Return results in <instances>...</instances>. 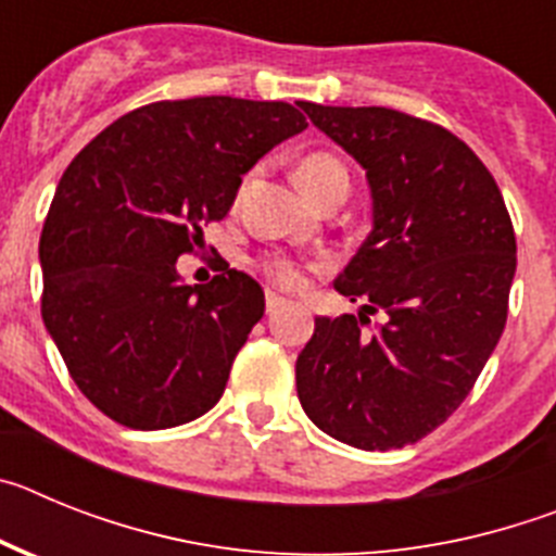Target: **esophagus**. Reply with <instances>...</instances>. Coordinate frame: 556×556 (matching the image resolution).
Returning <instances> with one entry per match:
<instances>
[{
  "label": "esophagus",
  "instance_id": "1",
  "mask_svg": "<svg viewBox=\"0 0 556 556\" xmlns=\"http://www.w3.org/2000/svg\"><path fill=\"white\" fill-rule=\"evenodd\" d=\"M264 303H267V314L281 312V308L289 306L287 298H283V294H278V292H267V298H264Z\"/></svg>",
  "mask_w": 556,
  "mask_h": 556
}]
</instances>
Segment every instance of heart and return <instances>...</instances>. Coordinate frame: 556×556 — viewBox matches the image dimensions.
Segmentation results:
<instances>
[{"instance_id":"heart-1","label":"heart","mask_w":556,"mask_h":556,"mask_svg":"<svg viewBox=\"0 0 556 556\" xmlns=\"http://www.w3.org/2000/svg\"><path fill=\"white\" fill-rule=\"evenodd\" d=\"M294 178L298 186L306 191V198H312L314 203L326 194L333 186H348V169L342 166V161L328 155V152H312L298 164L294 169ZM264 273L273 278L275 283H283V287H294L301 273L289 258H267L264 262Z\"/></svg>"}]
</instances>
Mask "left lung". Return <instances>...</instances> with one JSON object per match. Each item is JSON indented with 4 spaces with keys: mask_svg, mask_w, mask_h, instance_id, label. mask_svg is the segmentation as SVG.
Wrapping results in <instances>:
<instances>
[{
    "mask_svg": "<svg viewBox=\"0 0 556 556\" xmlns=\"http://www.w3.org/2000/svg\"><path fill=\"white\" fill-rule=\"evenodd\" d=\"M301 108L367 172L372 230L333 289L387 323L317 317L298 397L339 443L404 448L454 415L498 345L513 219L488 166L445 127L392 108Z\"/></svg>",
    "mask_w": 556,
    "mask_h": 556,
    "instance_id": "obj_1",
    "label": "left lung"
}]
</instances>
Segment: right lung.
<instances>
[{"label": "right lung", "instance_id": "add662e5", "mask_svg": "<svg viewBox=\"0 0 556 556\" xmlns=\"http://www.w3.org/2000/svg\"><path fill=\"white\" fill-rule=\"evenodd\" d=\"M289 102L236 97L136 108L66 166L41 230V317L83 395L127 429L189 424L223 397L264 314L262 287L175 262L230 211L242 175L306 130Z\"/></svg>", "mask_w": 556, "mask_h": 556}]
</instances>
